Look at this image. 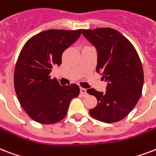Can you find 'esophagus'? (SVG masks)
<instances>
[{
    "label": "esophagus",
    "instance_id": "34e87169",
    "mask_svg": "<svg viewBox=\"0 0 156 156\" xmlns=\"http://www.w3.org/2000/svg\"><path fill=\"white\" fill-rule=\"evenodd\" d=\"M80 92H81V94L83 95V97H85V96H87V89L83 88V87H81L80 88Z\"/></svg>",
    "mask_w": 156,
    "mask_h": 156
}]
</instances>
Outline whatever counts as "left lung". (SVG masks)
Returning <instances> with one entry per match:
<instances>
[{
    "label": "left lung",
    "mask_w": 156,
    "mask_h": 156,
    "mask_svg": "<svg viewBox=\"0 0 156 156\" xmlns=\"http://www.w3.org/2000/svg\"><path fill=\"white\" fill-rule=\"evenodd\" d=\"M83 35L96 47L97 72L108 83L105 92L87 91L97 99V106L89 113L101 122H118L133 110L141 96L144 74L138 54L133 44L113 28L83 29Z\"/></svg>",
    "instance_id": "left-lung-1"
}]
</instances>
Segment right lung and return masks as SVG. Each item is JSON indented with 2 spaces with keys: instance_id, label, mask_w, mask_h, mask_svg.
<instances>
[{
  "instance_id": "right-lung-1",
  "label": "right lung",
  "mask_w": 156,
  "mask_h": 156,
  "mask_svg": "<svg viewBox=\"0 0 156 156\" xmlns=\"http://www.w3.org/2000/svg\"><path fill=\"white\" fill-rule=\"evenodd\" d=\"M81 33L82 29L43 31L32 37L20 51L14 73L15 90L23 109L37 123L62 120L71 100L79 95L77 84L60 86L50 73L61 65L63 52Z\"/></svg>"
}]
</instances>
